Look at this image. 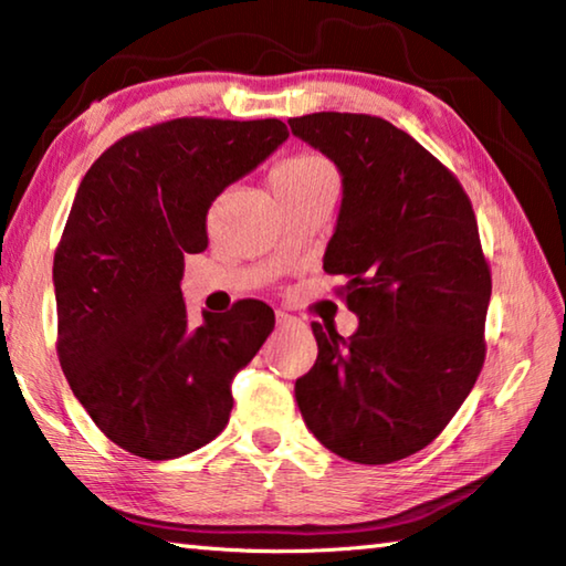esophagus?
<instances>
[{
    "instance_id": "34e87169",
    "label": "esophagus",
    "mask_w": 566,
    "mask_h": 566,
    "mask_svg": "<svg viewBox=\"0 0 566 566\" xmlns=\"http://www.w3.org/2000/svg\"><path fill=\"white\" fill-rule=\"evenodd\" d=\"M292 322H296L292 314H286V312H282V310H276V327H290Z\"/></svg>"
}]
</instances>
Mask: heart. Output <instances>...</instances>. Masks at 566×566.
Listing matches in <instances>:
<instances>
[{"mask_svg": "<svg viewBox=\"0 0 566 566\" xmlns=\"http://www.w3.org/2000/svg\"><path fill=\"white\" fill-rule=\"evenodd\" d=\"M322 175H332L329 161L319 155H312V151H304V155H294L280 161V165L272 169V185H276V181L314 179Z\"/></svg>", "mask_w": 566, "mask_h": 566, "instance_id": "obj_1", "label": "heart"}]
</instances>
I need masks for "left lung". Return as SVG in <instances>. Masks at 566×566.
Listing matches in <instances>:
<instances>
[{
    "instance_id": "1",
    "label": "left lung",
    "mask_w": 566,
    "mask_h": 566,
    "mask_svg": "<svg viewBox=\"0 0 566 566\" xmlns=\"http://www.w3.org/2000/svg\"><path fill=\"white\" fill-rule=\"evenodd\" d=\"M294 137L342 175L324 272L359 317L344 339L314 322L317 361L294 397L310 432L349 462L389 464L424 449L462 407L484 364L492 274L472 202L442 161L381 117L317 112Z\"/></svg>"
}]
</instances>
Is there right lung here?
<instances>
[{
    "label": "right lung",
    "instance_id": "right-lung-1",
    "mask_svg": "<svg viewBox=\"0 0 566 566\" xmlns=\"http://www.w3.org/2000/svg\"><path fill=\"white\" fill-rule=\"evenodd\" d=\"M286 137L280 119L161 122L114 142L76 189L54 254L56 354L94 424L134 457L212 442L234 375L274 329L260 300L191 327L179 282L214 199Z\"/></svg>",
    "mask_w": 566,
    "mask_h": 566
}]
</instances>
